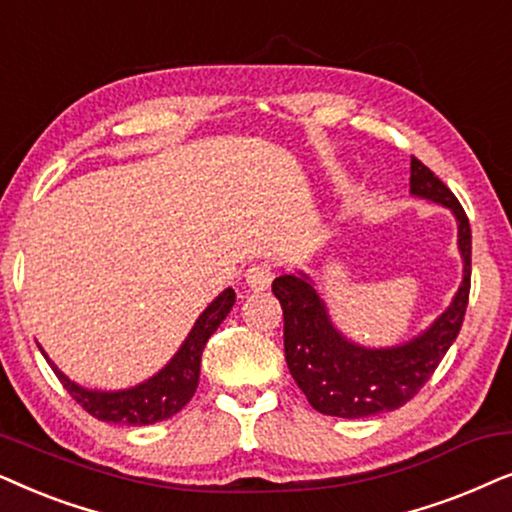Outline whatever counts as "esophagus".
Returning a JSON list of instances; mask_svg holds the SVG:
<instances>
[{"label": "esophagus", "mask_w": 512, "mask_h": 512, "mask_svg": "<svg viewBox=\"0 0 512 512\" xmlns=\"http://www.w3.org/2000/svg\"><path fill=\"white\" fill-rule=\"evenodd\" d=\"M243 278H245V285H248L250 290L260 292V290H267L269 288L274 274H271L269 264H252V267L245 269Z\"/></svg>", "instance_id": "34e87169"}]
</instances>
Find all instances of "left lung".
I'll return each instance as SVG.
<instances>
[{"instance_id":"8db88e82","label":"left lung","mask_w":512,"mask_h":512,"mask_svg":"<svg viewBox=\"0 0 512 512\" xmlns=\"http://www.w3.org/2000/svg\"><path fill=\"white\" fill-rule=\"evenodd\" d=\"M410 192L449 208L459 224L463 281L452 304L419 337L388 349H367L332 325L325 302L302 274L278 276L271 290L283 306L288 370L311 407L342 419L374 417L403 407L431 379L459 335L470 292V224L449 187L412 156Z\"/></svg>"}]
</instances>
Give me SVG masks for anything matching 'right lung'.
Wrapping results in <instances>:
<instances>
[{
	"label": "right lung",
	"mask_w": 512,
	"mask_h": 512,
	"mask_svg": "<svg viewBox=\"0 0 512 512\" xmlns=\"http://www.w3.org/2000/svg\"><path fill=\"white\" fill-rule=\"evenodd\" d=\"M236 302V292L227 288L215 302L208 304V309L201 313L196 320L192 332H189L185 342H182L180 351L170 358V363L149 377L142 384L133 388H124V391H93V388H84L74 384L51 363L49 365L56 372L60 384L67 388L91 417L107 421V424H126V426H149L156 421L170 419L185 407L199 386V372H201V353L203 346L210 339V335L220 327V323L227 318L231 306Z\"/></svg>",
	"instance_id": "1"
}]
</instances>
